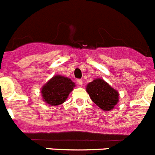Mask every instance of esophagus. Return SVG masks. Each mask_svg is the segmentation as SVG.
Returning a JSON list of instances; mask_svg holds the SVG:
<instances>
[{
    "label": "esophagus",
    "instance_id": "1",
    "mask_svg": "<svg viewBox=\"0 0 155 155\" xmlns=\"http://www.w3.org/2000/svg\"><path fill=\"white\" fill-rule=\"evenodd\" d=\"M78 84L80 86L83 85V81H82L81 79H79V80H78Z\"/></svg>",
    "mask_w": 155,
    "mask_h": 155
}]
</instances>
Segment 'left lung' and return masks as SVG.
<instances>
[{"label":"left lung","mask_w":155,"mask_h":155,"mask_svg":"<svg viewBox=\"0 0 155 155\" xmlns=\"http://www.w3.org/2000/svg\"><path fill=\"white\" fill-rule=\"evenodd\" d=\"M86 91L93 102L104 111L112 110L119 102L118 91L102 78L94 79L88 83Z\"/></svg>","instance_id":"8db88e82"}]
</instances>
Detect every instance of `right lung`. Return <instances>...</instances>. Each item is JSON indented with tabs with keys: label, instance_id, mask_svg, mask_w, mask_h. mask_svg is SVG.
<instances>
[{
	"label": "right lung",
	"instance_id": "1",
	"mask_svg": "<svg viewBox=\"0 0 155 155\" xmlns=\"http://www.w3.org/2000/svg\"><path fill=\"white\" fill-rule=\"evenodd\" d=\"M76 84L68 77L55 75L41 88L42 101L52 106H57L65 102Z\"/></svg>",
	"mask_w": 155,
	"mask_h": 155
}]
</instances>
